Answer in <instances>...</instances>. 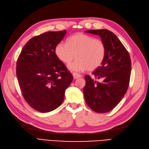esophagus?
I'll return each instance as SVG.
<instances>
[{
	"label": "esophagus",
	"instance_id": "obj_1",
	"mask_svg": "<svg viewBox=\"0 0 149 149\" xmlns=\"http://www.w3.org/2000/svg\"><path fill=\"white\" fill-rule=\"evenodd\" d=\"M73 77H74V79H77V78L81 77L82 75L79 74H77V73H74V74H73Z\"/></svg>",
	"mask_w": 149,
	"mask_h": 149
}]
</instances>
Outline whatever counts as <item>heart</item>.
<instances>
[{
    "mask_svg": "<svg viewBox=\"0 0 149 149\" xmlns=\"http://www.w3.org/2000/svg\"><path fill=\"white\" fill-rule=\"evenodd\" d=\"M56 55L65 64L76 57L77 59L68 65L73 72H83L99 68L106 56V45L102 40L83 33L75 34L67 40L66 43L56 46Z\"/></svg>",
    "mask_w": 149,
    "mask_h": 149,
    "instance_id": "b5f03b06",
    "label": "heart"
}]
</instances>
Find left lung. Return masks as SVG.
I'll use <instances>...</instances> for the list:
<instances>
[{
    "mask_svg": "<svg viewBox=\"0 0 149 149\" xmlns=\"http://www.w3.org/2000/svg\"><path fill=\"white\" fill-rule=\"evenodd\" d=\"M86 33L101 38L106 45V56L101 65L92 72L94 78L85 75L84 99L94 111L107 113L117 106L127 92L131 72V58L127 49L111 31L99 29Z\"/></svg>",
    "mask_w": 149,
    "mask_h": 149,
    "instance_id": "left-lung-1",
    "label": "left lung"
}]
</instances>
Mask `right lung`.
<instances>
[{"mask_svg":"<svg viewBox=\"0 0 149 149\" xmlns=\"http://www.w3.org/2000/svg\"><path fill=\"white\" fill-rule=\"evenodd\" d=\"M66 31H49L29 40L19 55L16 72L22 95L38 111H52L62 104L73 75L56 55Z\"/></svg>","mask_w":149,"mask_h":149,"instance_id":"1","label":"right lung"}]
</instances>
